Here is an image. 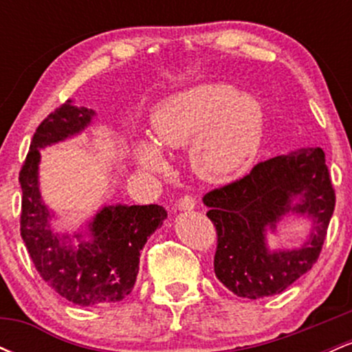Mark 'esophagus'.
<instances>
[{
	"mask_svg": "<svg viewBox=\"0 0 352 352\" xmlns=\"http://www.w3.org/2000/svg\"><path fill=\"white\" fill-rule=\"evenodd\" d=\"M197 205V200L193 199L192 195H184L182 199L177 201V208L179 210H193Z\"/></svg>",
	"mask_w": 352,
	"mask_h": 352,
	"instance_id": "esophagus-1",
	"label": "esophagus"
}]
</instances>
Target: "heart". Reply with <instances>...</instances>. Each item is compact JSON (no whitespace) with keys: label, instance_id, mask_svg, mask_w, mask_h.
I'll use <instances>...</instances> for the list:
<instances>
[{"label":"heart","instance_id":"heart-1","mask_svg":"<svg viewBox=\"0 0 352 352\" xmlns=\"http://www.w3.org/2000/svg\"><path fill=\"white\" fill-rule=\"evenodd\" d=\"M155 140L164 148H190L200 175L228 179L254 162L265 132V111L256 98L221 82L193 86L157 104L152 112ZM159 145L140 140L135 159L152 170L167 167Z\"/></svg>","mask_w":352,"mask_h":352}]
</instances>
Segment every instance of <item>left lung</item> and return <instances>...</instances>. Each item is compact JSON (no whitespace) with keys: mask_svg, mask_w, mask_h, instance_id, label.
<instances>
[{"mask_svg":"<svg viewBox=\"0 0 352 352\" xmlns=\"http://www.w3.org/2000/svg\"><path fill=\"white\" fill-rule=\"evenodd\" d=\"M300 197L298 204L292 201ZM217 230V278L236 296L258 300L285 292L316 263L336 205L324 152L302 147L256 164L252 172L204 195ZM314 218L310 240L296 250L271 252L265 228L286 212Z\"/></svg>","mask_w":352,"mask_h":352,"instance_id":"obj_1","label":"left lung"}]
</instances>
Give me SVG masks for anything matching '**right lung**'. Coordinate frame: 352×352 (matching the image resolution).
I'll use <instances>...</instances> for the list:
<instances>
[{
  "label": "right lung",
  "instance_id": "obj_1",
  "mask_svg": "<svg viewBox=\"0 0 352 352\" xmlns=\"http://www.w3.org/2000/svg\"><path fill=\"white\" fill-rule=\"evenodd\" d=\"M92 117V109L76 106L71 99L60 104L38 125L19 172V225L28 253L43 280L79 306L124 300L135 285L140 250L167 218L160 205H111L91 221L89 240H84L82 233L74 235L78 246L67 243V235L51 232L50 210L43 204L38 185L39 148L79 134Z\"/></svg>",
  "mask_w": 352,
  "mask_h": 352
}]
</instances>
